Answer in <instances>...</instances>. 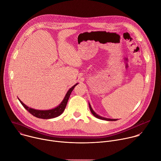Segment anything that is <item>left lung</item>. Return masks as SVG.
<instances>
[{"mask_svg":"<svg viewBox=\"0 0 161 161\" xmlns=\"http://www.w3.org/2000/svg\"><path fill=\"white\" fill-rule=\"evenodd\" d=\"M89 108H90V109L91 113L93 114V115H94V116H95V117H96V118H97V119H101V120H108V121H116V120H117V119H106V118H104V117H101V116L98 115L97 114H96V113L93 111V109H92V107H91V106H90V104H89Z\"/></svg>","mask_w":161,"mask_h":161,"instance_id":"1","label":"left lung"}]
</instances>
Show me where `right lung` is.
<instances>
[{
    "label": "right lung",
    "mask_w": 161,
    "mask_h": 161,
    "mask_svg": "<svg viewBox=\"0 0 161 161\" xmlns=\"http://www.w3.org/2000/svg\"><path fill=\"white\" fill-rule=\"evenodd\" d=\"M78 84V83H77ZM75 85L73 87H71L69 91L67 92V93L65 95V97H64V100L62 101V102L61 103V104L57 106V108L52 109H50V110H37V109H34L31 108H29L28 106H27L25 104L23 103L19 99V102L21 103V104H22V106H24L31 114H32L33 116L39 118V119H53V118H55L57 117H58L59 115L63 113V111H64L67 101L69 100V96L72 92V91L73 90L74 88L75 87V86L77 85Z\"/></svg>",
    "instance_id": "right-lung-1"
}]
</instances>
